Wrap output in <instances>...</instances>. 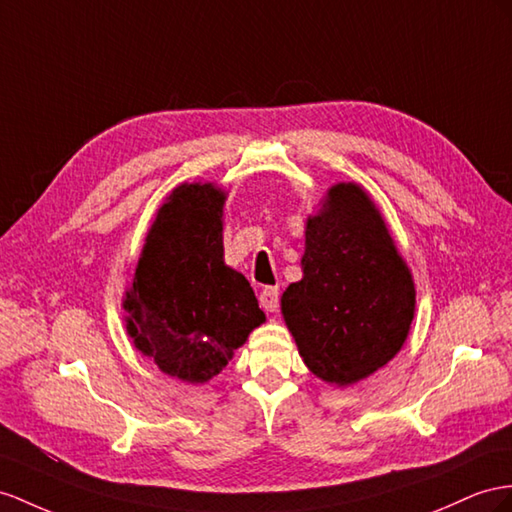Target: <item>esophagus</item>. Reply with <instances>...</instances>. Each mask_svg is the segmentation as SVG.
Returning <instances> with one entry per match:
<instances>
[{
	"label": "esophagus",
	"mask_w": 512,
	"mask_h": 512,
	"mask_svg": "<svg viewBox=\"0 0 512 512\" xmlns=\"http://www.w3.org/2000/svg\"><path fill=\"white\" fill-rule=\"evenodd\" d=\"M259 303L266 311H277L279 309V290H277V287H272V285L264 287V290H261V294H259Z\"/></svg>",
	"instance_id": "1"
}]
</instances>
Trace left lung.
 Segmentation results:
<instances>
[{"instance_id":"8db88e82","label":"left lung","mask_w":512,"mask_h":512,"mask_svg":"<svg viewBox=\"0 0 512 512\" xmlns=\"http://www.w3.org/2000/svg\"><path fill=\"white\" fill-rule=\"evenodd\" d=\"M303 279L281 309L307 368L352 385L393 359L415 311L411 272L383 216L355 183H337L307 220Z\"/></svg>"}]
</instances>
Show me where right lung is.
Returning a JSON list of instances; mask_svg holds the SVG:
<instances>
[{
    "mask_svg": "<svg viewBox=\"0 0 512 512\" xmlns=\"http://www.w3.org/2000/svg\"><path fill=\"white\" fill-rule=\"evenodd\" d=\"M225 192L183 183L160 207L125 298L127 331L162 372L205 383L266 320L253 287L222 261Z\"/></svg>",
    "mask_w": 512,
    "mask_h": 512,
    "instance_id": "obj_1",
    "label": "right lung"
}]
</instances>
